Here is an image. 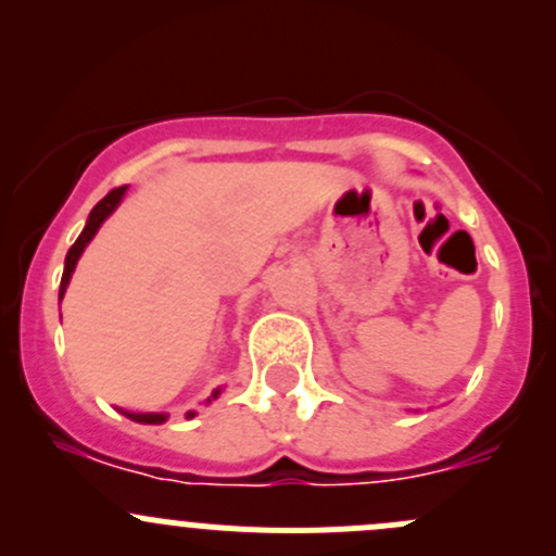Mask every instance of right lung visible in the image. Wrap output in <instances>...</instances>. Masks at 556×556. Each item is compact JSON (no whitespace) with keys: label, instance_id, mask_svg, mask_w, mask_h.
<instances>
[{"label":"right lung","instance_id":"add662e5","mask_svg":"<svg viewBox=\"0 0 556 556\" xmlns=\"http://www.w3.org/2000/svg\"><path fill=\"white\" fill-rule=\"evenodd\" d=\"M126 190H128V185L110 190V193H106L104 199L99 201L97 206H93L91 215H88L86 228H83V233H80V237H77V242L70 247V252H66L64 277H61V288H59V304H61V299H64L66 288H70V279H72V274H75L77 261H80V255H83V252H86V247L91 244V239L97 237V231H99V228H102V223L112 215V212L117 210V206H121V201H123V195H126ZM220 392H223V387L212 390V395L204 401L206 406H210V403L215 401V397H220ZM123 414H126L128 419H134V422H142V425H164L166 419H169V414H161V412H123ZM185 417H188V419L195 417V412H188V414H185Z\"/></svg>","mask_w":556,"mask_h":556}]
</instances>
